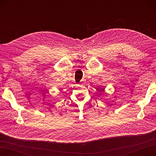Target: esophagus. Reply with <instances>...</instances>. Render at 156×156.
Segmentation results:
<instances>
[{
    "mask_svg": "<svg viewBox=\"0 0 156 156\" xmlns=\"http://www.w3.org/2000/svg\"><path fill=\"white\" fill-rule=\"evenodd\" d=\"M80 84H84V80H82L80 81Z\"/></svg>",
    "mask_w": 156,
    "mask_h": 156,
    "instance_id": "obj_1",
    "label": "esophagus"
}]
</instances>
